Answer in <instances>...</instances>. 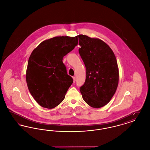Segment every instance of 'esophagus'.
<instances>
[{"label": "esophagus", "mask_w": 150, "mask_h": 150, "mask_svg": "<svg viewBox=\"0 0 150 150\" xmlns=\"http://www.w3.org/2000/svg\"><path fill=\"white\" fill-rule=\"evenodd\" d=\"M72 78H73V80H74V83H75V77L74 76V77H72Z\"/></svg>", "instance_id": "obj_1"}]
</instances>
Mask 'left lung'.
Returning <instances> with one entry per match:
<instances>
[{
    "mask_svg": "<svg viewBox=\"0 0 150 150\" xmlns=\"http://www.w3.org/2000/svg\"><path fill=\"white\" fill-rule=\"evenodd\" d=\"M79 53L86 67L84 84L80 88L84 100L93 108L106 105L111 100L119 83L116 58L103 41L79 35Z\"/></svg>",
    "mask_w": 150,
    "mask_h": 150,
    "instance_id": "obj_1",
    "label": "left lung"
}]
</instances>
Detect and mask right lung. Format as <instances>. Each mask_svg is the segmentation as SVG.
Instances as JSON below:
<instances>
[{"mask_svg":"<svg viewBox=\"0 0 150 150\" xmlns=\"http://www.w3.org/2000/svg\"><path fill=\"white\" fill-rule=\"evenodd\" d=\"M78 44V36H56L43 41L29 57L26 83L29 91L42 107L53 108L64 100L73 83L67 74L63 57Z\"/></svg>","mask_w":150,"mask_h":150,"instance_id":"add662e5","label":"right lung"}]
</instances>
